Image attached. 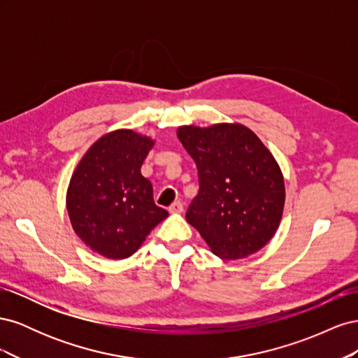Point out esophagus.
<instances>
[{
	"instance_id": "obj_1",
	"label": "esophagus",
	"mask_w": 358,
	"mask_h": 358,
	"mask_svg": "<svg viewBox=\"0 0 358 358\" xmlns=\"http://www.w3.org/2000/svg\"><path fill=\"white\" fill-rule=\"evenodd\" d=\"M169 210H170V213H182L183 212V204H182V201H175L173 203L170 208H169Z\"/></svg>"
}]
</instances>
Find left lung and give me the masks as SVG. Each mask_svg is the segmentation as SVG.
<instances>
[{
  "label": "left lung",
  "instance_id": "8db88e82",
  "mask_svg": "<svg viewBox=\"0 0 358 358\" xmlns=\"http://www.w3.org/2000/svg\"><path fill=\"white\" fill-rule=\"evenodd\" d=\"M178 138L196 161L200 183L187 221L222 259L259 251L275 236L285 204L272 152L242 124L183 125Z\"/></svg>",
  "mask_w": 358,
  "mask_h": 358
}]
</instances>
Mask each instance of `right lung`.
<instances>
[{
	"label": "right lung",
	"instance_id": "right-lung-1",
	"mask_svg": "<svg viewBox=\"0 0 358 358\" xmlns=\"http://www.w3.org/2000/svg\"><path fill=\"white\" fill-rule=\"evenodd\" d=\"M155 140L115 129L86 150L67 189L74 233L94 252L110 259L131 257L169 212L154 201L142 164Z\"/></svg>",
	"mask_w": 358,
	"mask_h": 358
}]
</instances>
